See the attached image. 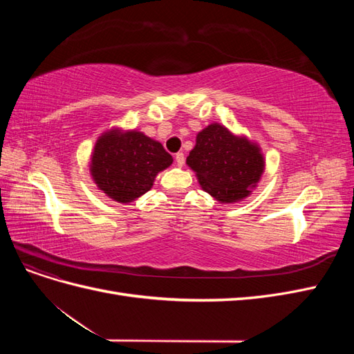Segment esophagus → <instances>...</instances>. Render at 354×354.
I'll return each instance as SVG.
<instances>
[{
    "mask_svg": "<svg viewBox=\"0 0 354 354\" xmlns=\"http://www.w3.org/2000/svg\"><path fill=\"white\" fill-rule=\"evenodd\" d=\"M176 164H177V167H183L185 165V153L178 152L176 155Z\"/></svg>",
    "mask_w": 354,
    "mask_h": 354,
    "instance_id": "34e87169",
    "label": "esophagus"
}]
</instances>
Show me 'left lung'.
Instances as JSON below:
<instances>
[{"mask_svg": "<svg viewBox=\"0 0 354 354\" xmlns=\"http://www.w3.org/2000/svg\"><path fill=\"white\" fill-rule=\"evenodd\" d=\"M186 164L195 171L202 190L220 203L250 196L266 167L259 145L217 122L198 133Z\"/></svg>", "mask_w": 354, "mask_h": 354, "instance_id": "left-lung-1", "label": "left lung"}]
</instances>
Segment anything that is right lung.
Instances as JSON below:
<instances>
[{
  "instance_id": "obj_1",
  "label": "right lung",
  "mask_w": 354,
  "mask_h": 354,
  "mask_svg": "<svg viewBox=\"0 0 354 354\" xmlns=\"http://www.w3.org/2000/svg\"><path fill=\"white\" fill-rule=\"evenodd\" d=\"M173 164L164 146L137 130L112 128L94 145L90 174L100 190L120 203H130L153 186L156 176Z\"/></svg>"
}]
</instances>
